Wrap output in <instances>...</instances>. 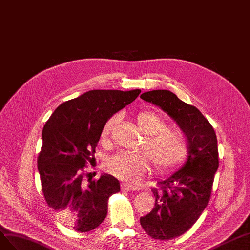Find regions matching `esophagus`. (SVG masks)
I'll use <instances>...</instances> for the list:
<instances>
[{
  "instance_id": "obj_1",
  "label": "esophagus",
  "mask_w": 250,
  "mask_h": 250,
  "mask_svg": "<svg viewBox=\"0 0 250 250\" xmlns=\"http://www.w3.org/2000/svg\"><path fill=\"white\" fill-rule=\"evenodd\" d=\"M124 190H127V191H136L139 190V188L137 187H134V185H130V184H124L123 187H121Z\"/></svg>"
}]
</instances>
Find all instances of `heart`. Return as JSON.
I'll use <instances>...</instances> for the list:
<instances>
[{"instance_id": "b5f03b06", "label": "heart", "mask_w": 250, "mask_h": 250, "mask_svg": "<svg viewBox=\"0 0 250 250\" xmlns=\"http://www.w3.org/2000/svg\"><path fill=\"white\" fill-rule=\"evenodd\" d=\"M118 116H111L103 125L101 140L104 145L111 142L112 133L117 125ZM139 131L146 135L137 153H119L105 162L108 172L119 179L136 183L151 169L153 162L159 170H170L180 167L189 151L188 139L185 134L167 127V123L160 115L151 111L137 114Z\"/></svg>"}]
</instances>
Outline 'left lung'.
<instances>
[{"mask_svg":"<svg viewBox=\"0 0 250 250\" xmlns=\"http://www.w3.org/2000/svg\"><path fill=\"white\" fill-rule=\"evenodd\" d=\"M172 117L188 139V161L182 168L153 188L155 206L140 224L155 240H172L187 232L208 206L219 167L216 132L196 106L180 101L173 92L153 90L140 96Z\"/></svg>","mask_w":250,"mask_h":250,"instance_id":"8db88e82","label":"left lung"}]
</instances>
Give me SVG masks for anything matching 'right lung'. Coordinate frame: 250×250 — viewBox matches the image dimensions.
I'll return each mask as SVG.
<instances>
[{"label": "right lung", "mask_w": 250, "mask_h": 250, "mask_svg": "<svg viewBox=\"0 0 250 250\" xmlns=\"http://www.w3.org/2000/svg\"><path fill=\"white\" fill-rule=\"evenodd\" d=\"M141 90H92L62 103L42 129L38 157L42 190L61 222L78 232L101 225L109 198L120 190L111 175L84 178L87 163L95 160L103 125L113 114L134 102Z\"/></svg>", "instance_id": "add662e5"}]
</instances>
